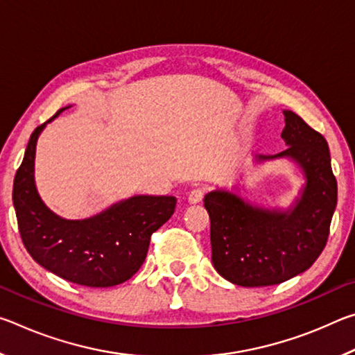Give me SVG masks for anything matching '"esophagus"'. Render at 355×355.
I'll return each mask as SVG.
<instances>
[{
  "label": "esophagus",
  "instance_id": "esophagus-1",
  "mask_svg": "<svg viewBox=\"0 0 355 355\" xmlns=\"http://www.w3.org/2000/svg\"><path fill=\"white\" fill-rule=\"evenodd\" d=\"M205 194H207V191H205V188H194L192 189L189 194H188V200H189V203H200L202 200H203V197H205Z\"/></svg>",
  "mask_w": 355,
  "mask_h": 355
}]
</instances>
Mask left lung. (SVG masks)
Segmentation results:
<instances>
[{
	"label": "left lung",
	"mask_w": 355,
	"mask_h": 355,
	"mask_svg": "<svg viewBox=\"0 0 355 355\" xmlns=\"http://www.w3.org/2000/svg\"><path fill=\"white\" fill-rule=\"evenodd\" d=\"M284 114L282 137L288 147L277 155H260V159L290 156L302 167L307 184L293 211L254 208L225 191L203 199L211 224L213 266L239 286L279 285L307 271L329 238L338 188L327 141L297 114Z\"/></svg>",
	"instance_id": "left-lung-1"
}]
</instances>
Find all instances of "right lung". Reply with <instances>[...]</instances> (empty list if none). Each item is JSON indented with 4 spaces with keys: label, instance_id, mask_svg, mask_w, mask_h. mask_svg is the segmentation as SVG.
<instances>
[{
    "label": "right lung",
    "instance_id": "obj_1",
    "mask_svg": "<svg viewBox=\"0 0 355 355\" xmlns=\"http://www.w3.org/2000/svg\"><path fill=\"white\" fill-rule=\"evenodd\" d=\"M61 111L64 107L51 119ZM44 127L39 125L29 137L12 189L23 244L40 266L71 284L92 288L123 284L139 271L150 238L171 219L177 199L139 196L86 220L58 218L40 200L34 184L35 142Z\"/></svg>",
    "mask_w": 355,
    "mask_h": 355
}]
</instances>
